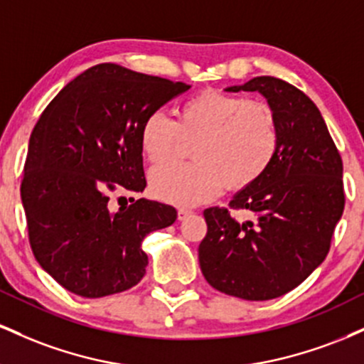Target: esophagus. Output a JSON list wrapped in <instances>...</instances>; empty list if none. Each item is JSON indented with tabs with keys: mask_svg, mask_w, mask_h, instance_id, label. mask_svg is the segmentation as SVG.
Here are the masks:
<instances>
[{
	"mask_svg": "<svg viewBox=\"0 0 364 364\" xmlns=\"http://www.w3.org/2000/svg\"><path fill=\"white\" fill-rule=\"evenodd\" d=\"M191 214V210L190 208H178V219L179 220H183V219H186V215H190Z\"/></svg>",
	"mask_w": 364,
	"mask_h": 364,
	"instance_id": "34e87169",
	"label": "esophagus"
}]
</instances>
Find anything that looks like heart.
<instances>
[{
    "label": "heart",
    "mask_w": 364,
    "mask_h": 364,
    "mask_svg": "<svg viewBox=\"0 0 364 364\" xmlns=\"http://www.w3.org/2000/svg\"><path fill=\"white\" fill-rule=\"evenodd\" d=\"M196 136L191 162H168L150 173L159 200L190 207L223 190L257 183L281 147V127L270 104L208 89L179 104L176 119L150 112L140 127V149L152 164L174 156L179 140Z\"/></svg>",
    "instance_id": "heart-1"
}]
</instances>
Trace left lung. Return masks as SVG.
I'll return each instance as SVG.
<instances>
[{
    "label": "left lung",
    "instance_id": "1",
    "mask_svg": "<svg viewBox=\"0 0 364 364\" xmlns=\"http://www.w3.org/2000/svg\"><path fill=\"white\" fill-rule=\"evenodd\" d=\"M228 90L265 95L277 114L281 147L270 169L229 207L203 210L200 269L217 291L267 301L298 287L327 257L346 203L342 159L303 90L275 77H255ZM237 210L250 219L237 221Z\"/></svg>",
    "mask_w": 364,
    "mask_h": 364
}]
</instances>
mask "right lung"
<instances>
[{
    "mask_svg": "<svg viewBox=\"0 0 364 364\" xmlns=\"http://www.w3.org/2000/svg\"><path fill=\"white\" fill-rule=\"evenodd\" d=\"M190 87L102 63L43 111L20 193L36 260L65 289L104 298L141 281L149 263L141 241L173 224L178 212L145 198L112 212L109 198L144 191L141 123Z\"/></svg>",
    "mask_w": 364,
    "mask_h": 364,
    "instance_id": "add662e5",
    "label": "right lung"
}]
</instances>
